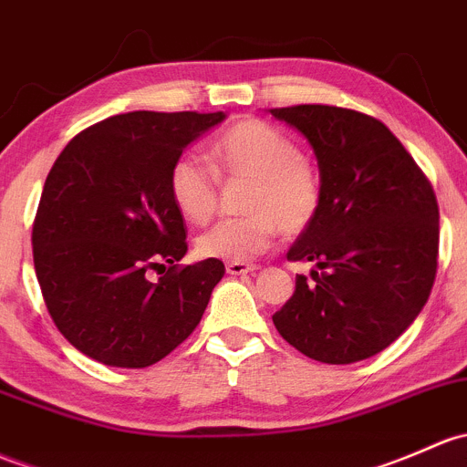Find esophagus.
<instances>
[{
    "mask_svg": "<svg viewBox=\"0 0 467 467\" xmlns=\"http://www.w3.org/2000/svg\"><path fill=\"white\" fill-rule=\"evenodd\" d=\"M257 271L254 264H246V262H228L225 264V273L228 275H248Z\"/></svg>",
    "mask_w": 467,
    "mask_h": 467,
    "instance_id": "obj_1",
    "label": "esophagus"
}]
</instances>
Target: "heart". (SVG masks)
<instances>
[{
    "mask_svg": "<svg viewBox=\"0 0 467 467\" xmlns=\"http://www.w3.org/2000/svg\"><path fill=\"white\" fill-rule=\"evenodd\" d=\"M210 165L225 176L253 179L246 217L219 221L196 239L203 257L253 262L282 234H299L322 208L324 183L316 161L279 127L246 118L221 131L210 145ZM170 194L190 223H208L217 210V174L196 156H179L170 170Z\"/></svg>",
    "mask_w": 467,
    "mask_h": 467,
    "instance_id": "obj_1",
    "label": "heart"
}]
</instances>
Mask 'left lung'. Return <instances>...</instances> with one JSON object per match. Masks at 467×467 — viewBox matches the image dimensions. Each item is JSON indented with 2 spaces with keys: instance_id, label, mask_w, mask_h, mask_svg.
<instances>
[{
  "instance_id": "8db88e82",
  "label": "left lung",
  "mask_w": 467,
  "mask_h": 467,
  "mask_svg": "<svg viewBox=\"0 0 467 467\" xmlns=\"http://www.w3.org/2000/svg\"><path fill=\"white\" fill-rule=\"evenodd\" d=\"M316 151L324 199L286 253L316 262L273 316L304 356L351 365L376 356L428 302L439 257V203L428 176L376 118L328 105L271 109Z\"/></svg>"
}]
</instances>
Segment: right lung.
Here are the masks:
<instances>
[{"label": "right lung", "mask_w": 467, "mask_h": 467, "mask_svg": "<svg viewBox=\"0 0 467 467\" xmlns=\"http://www.w3.org/2000/svg\"><path fill=\"white\" fill-rule=\"evenodd\" d=\"M223 118L111 116L73 136L53 163L33 223V262L53 322L85 356L150 367L203 317L225 266L213 257L179 264L188 230L171 201L170 170ZM154 270L166 275L151 280Z\"/></svg>", "instance_id": "obj_1"}]
</instances>
